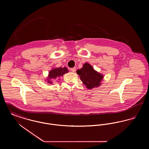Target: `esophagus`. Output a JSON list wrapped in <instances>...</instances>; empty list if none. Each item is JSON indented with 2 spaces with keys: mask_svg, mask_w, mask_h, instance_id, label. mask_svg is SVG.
Here are the masks:
<instances>
[{
  "mask_svg": "<svg viewBox=\"0 0 149 149\" xmlns=\"http://www.w3.org/2000/svg\"><path fill=\"white\" fill-rule=\"evenodd\" d=\"M70 70H71L72 72H74L75 70H76V68H71L70 69Z\"/></svg>",
  "mask_w": 149,
  "mask_h": 149,
  "instance_id": "esophagus-1",
  "label": "esophagus"
}]
</instances>
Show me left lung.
<instances>
[{
    "label": "left lung",
    "instance_id": "1",
    "mask_svg": "<svg viewBox=\"0 0 149 149\" xmlns=\"http://www.w3.org/2000/svg\"><path fill=\"white\" fill-rule=\"evenodd\" d=\"M81 81L87 89H92L100 86L104 75L94 70L91 64L85 63L80 69L77 70Z\"/></svg>",
    "mask_w": 149,
    "mask_h": 149
}]
</instances>
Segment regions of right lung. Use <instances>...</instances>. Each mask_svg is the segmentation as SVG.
<instances>
[{
  "instance_id": "obj_1",
  "label": "right lung",
  "mask_w": 149,
  "mask_h": 149,
  "mask_svg": "<svg viewBox=\"0 0 149 149\" xmlns=\"http://www.w3.org/2000/svg\"><path fill=\"white\" fill-rule=\"evenodd\" d=\"M69 70L67 68L59 67V68H52L49 72L48 76L45 79V81H47V83L50 84L53 83V80L59 79L61 77H63L65 74L68 73Z\"/></svg>"
}]
</instances>
